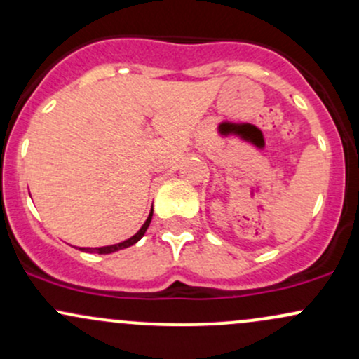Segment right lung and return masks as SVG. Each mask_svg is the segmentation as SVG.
Returning <instances> with one entry per match:
<instances>
[{"label":"right lung","instance_id":"right-lung-1","mask_svg":"<svg viewBox=\"0 0 359 359\" xmlns=\"http://www.w3.org/2000/svg\"><path fill=\"white\" fill-rule=\"evenodd\" d=\"M151 216H153V210H151V212H149L148 219H147V222H144L143 226H141V230L137 231V233L135 235V237H131V238L124 240V242H121V243H116V245H109V247H98V249H81V250H86V252H95V254H112V252H116V250H121V249H126V247H131V245H135V243L137 242V240H140L141 237H143V235H144V231L148 230L149 223H151Z\"/></svg>","mask_w":359,"mask_h":359}]
</instances>
